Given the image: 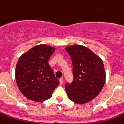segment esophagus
<instances>
[{
    "instance_id": "esophagus-1",
    "label": "esophagus",
    "mask_w": 124,
    "mask_h": 124,
    "mask_svg": "<svg viewBox=\"0 0 124 124\" xmlns=\"http://www.w3.org/2000/svg\"><path fill=\"white\" fill-rule=\"evenodd\" d=\"M63 78L60 79V85H61V84H63Z\"/></svg>"
}]
</instances>
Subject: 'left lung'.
Segmentation results:
<instances>
[{
	"label": "left lung",
	"mask_w": 124,
	"mask_h": 124,
	"mask_svg": "<svg viewBox=\"0 0 124 124\" xmlns=\"http://www.w3.org/2000/svg\"><path fill=\"white\" fill-rule=\"evenodd\" d=\"M65 50L73 63V81L65 84L69 99L79 104L94 99L101 91L106 81L102 60L90 49L79 45Z\"/></svg>",
	"instance_id": "left-lung-1"
}]
</instances>
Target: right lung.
<instances>
[{
    "instance_id": "obj_1",
    "label": "right lung",
    "mask_w": 124,
    "mask_h": 124,
    "mask_svg": "<svg viewBox=\"0 0 124 124\" xmlns=\"http://www.w3.org/2000/svg\"><path fill=\"white\" fill-rule=\"evenodd\" d=\"M54 50V47L39 45L18 59L15 79L19 90L27 99L37 102L47 100L60 84L48 62Z\"/></svg>"
}]
</instances>
